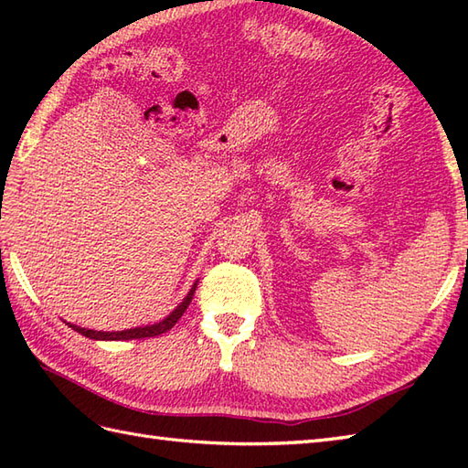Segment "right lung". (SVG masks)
Here are the masks:
<instances>
[{"label":"right lung","mask_w":468,"mask_h":468,"mask_svg":"<svg viewBox=\"0 0 468 468\" xmlns=\"http://www.w3.org/2000/svg\"><path fill=\"white\" fill-rule=\"evenodd\" d=\"M195 287L197 283L191 287V292L186 293L185 300L178 303L175 310L168 314L163 322L153 324V325H143V327H131V330H122V332H96V330H88V327H80V325H74V324H68L72 327L74 332L82 334L86 337H90V340H141V337H154V335H161L165 332L171 330V327L181 320V315L185 314V310L191 303L193 295H195Z\"/></svg>","instance_id":"1"}]
</instances>
